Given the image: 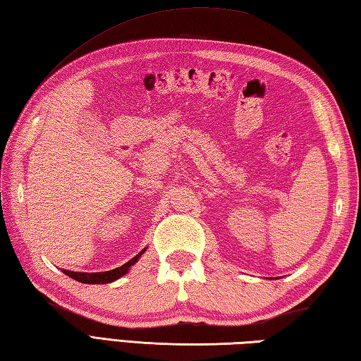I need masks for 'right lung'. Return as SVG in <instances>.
I'll list each match as a JSON object with an SVG mask.
<instances>
[{"mask_svg":"<svg viewBox=\"0 0 361 361\" xmlns=\"http://www.w3.org/2000/svg\"><path fill=\"white\" fill-rule=\"evenodd\" d=\"M145 251V248L140 252V255H136L132 260H128L127 264L121 265L118 268H114V270H110V271H102V273H80V271H70V270H63V273L66 276H70L71 279H75L79 281L82 283H109V282H113L116 281L119 278H122V276L127 274L130 267L135 265L137 262V259H140L142 256V252Z\"/></svg>","mask_w":361,"mask_h":361,"instance_id":"1","label":"right lung"}]
</instances>
